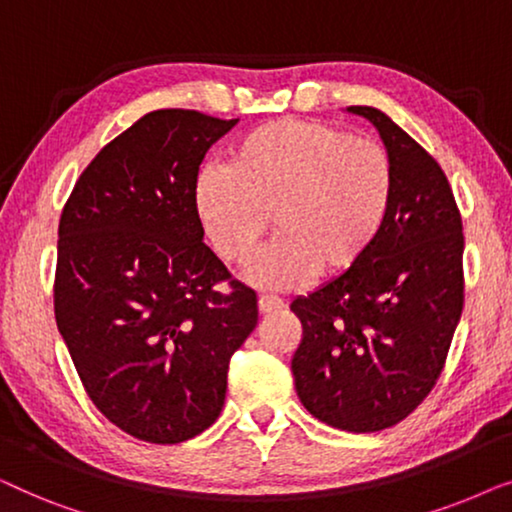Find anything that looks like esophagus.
<instances>
[{"label": "esophagus", "instance_id": "34e87169", "mask_svg": "<svg viewBox=\"0 0 512 512\" xmlns=\"http://www.w3.org/2000/svg\"><path fill=\"white\" fill-rule=\"evenodd\" d=\"M282 307H284V300L282 298L270 296V293H261V296H258V310H261V314L282 310Z\"/></svg>", "mask_w": 512, "mask_h": 512}]
</instances>
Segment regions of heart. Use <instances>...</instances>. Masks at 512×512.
Returning <instances> with one entry per match:
<instances>
[{
  "mask_svg": "<svg viewBox=\"0 0 512 512\" xmlns=\"http://www.w3.org/2000/svg\"><path fill=\"white\" fill-rule=\"evenodd\" d=\"M394 165L380 144L321 121L265 123L209 167L195 207L216 254L244 263L270 228L277 237L249 265L251 282L293 289L321 272L354 268L387 221Z\"/></svg>",
  "mask_w": 512,
  "mask_h": 512,
  "instance_id": "b5f03b06",
  "label": "heart"
}]
</instances>
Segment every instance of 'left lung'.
<instances>
[{
  "mask_svg": "<svg viewBox=\"0 0 512 512\" xmlns=\"http://www.w3.org/2000/svg\"><path fill=\"white\" fill-rule=\"evenodd\" d=\"M368 118L394 165L387 221L366 256L298 296L303 340L291 359L307 412L333 429H389L429 396L464 310V233L436 158L373 107Z\"/></svg>",
  "mask_w": 512,
  "mask_h": 512,
  "instance_id": "obj_1",
  "label": "left lung"
}]
</instances>
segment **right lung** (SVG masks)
I'll use <instances>...</instances> for the list:
<instances>
[{
  "mask_svg": "<svg viewBox=\"0 0 512 512\" xmlns=\"http://www.w3.org/2000/svg\"><path fill=\"white\" fill-rule=\"evenodd\" d=\"M235 123L151 111L90 160L60 216L58 331L95 408L146 443L216 422L230 356L258 324L195 207L202 158Z\"/></svg>",
  "mask_w": 512,
  "mask_h": 512,
  "instance_id": "add662e5",
  "label": "right lung"
}]
</instances>
